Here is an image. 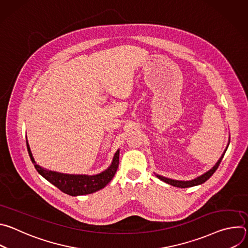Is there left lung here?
<instances>
[{"instance_id": "1", "label": "left lung", "mask_w": 248, "mask_h": 248, "mask_svg": "<svg viewBox=\"0 0 248 248\" xmlns=\"http://www.w3.org/2000/svg\"><path fill=\"white\" fill-rule=\"evenodd\" d=\"M227 149H228V147H227ZM227 149L225 150V152L223 153L222 157L220 158V160L216 163V165L213 168H212L210 170H208L207 172H205L204 174L198 176V178L195 179V180H192V181H189V182H181V181H174V180L167 179V178H164V176H162V175H157V176L161 181H163V182H165V183H167V184H169V185H170L172 186H175V187L186 188V187H190V186H195L201 185V184L205 183L207 180H209L211 176L213 175V173L216 171V170L219 168V166H220V164H221V162H222V160H223V158L225 156V153H226Z\"/></svg>"}]
</instances>
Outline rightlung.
<instances>
[{
    "instance_id": "obj_1",
    "label": "right lung",
    "mask_w": 248,
    "mask_h": 248,
    "mask_svg": "<svg viewBox=\"0 0 248 248\" xmlns=\"http://www.w3.org/2000/svg\"><path fill=\"white\" fill-rule=\"evenodd\" d=\"M26 145H27V151H28L29 157L35 169L37 170V171L43 176V178H45L48 182H50L60 190L72 196L90 194L104 188L112 181L119 167L120 151L118 150L114 156L112 165L107 170L102 171L101 173H98L95 175L61 173V172L45 170L41 168L39 165H37L36 162L34 161L27 140H26Z\"/></svg>"
}]
</instances>
